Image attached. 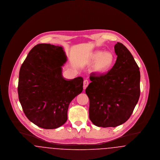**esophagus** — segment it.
<instances>
[{
	"instance_id": "esophagus-1",
	"label": "esophagus",
	"mask_w": 160,
	"mask_h": 160,
	"mask_svg": "<svg viewBox=\"0 0 160 160\" xmlns=\"http://www.w3.org/2000/svg\"><path fill=\"white\" fill-rule=\"evenodd\" d=\"M88 84H89V81H88V80H84L83 82L84 89H85L87 88V86H88Z\"/></svg>"
}]
</instances>
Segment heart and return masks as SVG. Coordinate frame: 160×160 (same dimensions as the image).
<instances>
[{"label":"heart","mask_w":160,"mask_h":160,"mask_svg":"<svg viewBox=\"0 0 160 160\" xmlns=\"http://www.w3.org/2000/svg\"><path fill=\"white\" fill-rule=\"evenodd\" d=\"M91 61H95L92 66V70L97 74H101L107 71L114 63V56L111 52L96 50L91 55Z\"/></svg>","instance_id":"obj_1"}]
</instances>
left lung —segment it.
Instances as JSON below:
<instances>
[{
  "label": "left lung",
  "instance_id": "1",
  "mask_svg": "<svg viewBox=\"0 0 160 160\" xmlns=\"http://www.w3.org/2000/svg\"><path fill=\"white\" fill-rule=\"evenodd\" d=\"M118 56L107 73H92L86 89L89 98V119L97 127H116L126 122L140 97V73L137 63L122 43L114 46Z\"/></svg>",
  "mask_w": 160,
  "mask_h": 160
}]
</instances>
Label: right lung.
<instances>
[{
	"instance_id": "right-lung-1",
	"label": "right lung",
	"mask_w": 160,
	"mask_h": 160,
	"mask_svg": "<svg viewBox=\"0 0 160 160\" xmlns=\"http://www.w3.org/2000/svg\"><path fill=\"white\" fill-rule=\"evenodd\" d=\"M63 48L39 44L29 54L19 72L18 94L23 112L40 128L54 129L67 121L71 101L83 91V78L62 76L67 62Z\"/></svg>"
}]
</instances>
